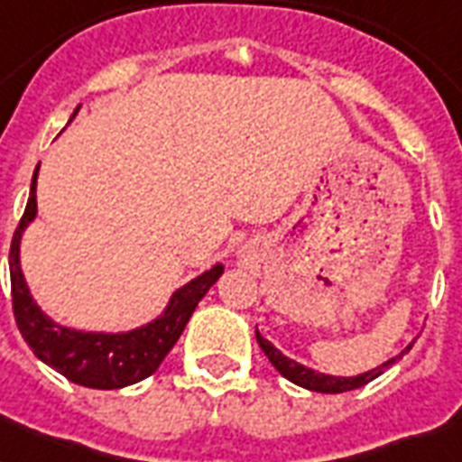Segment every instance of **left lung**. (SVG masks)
I'll use <instances>...</instances> for the list:
<instances>
[{
	"instance_id": "obj_1",
	"label": "left lung",
	"mask_w": 462,
	"mask_h": 462,
	"mask_svg": "<svg viewBox=\"0 0 462 462\" xmlns=\"http://www.w3.org/2000/svg\"><path fill=\"white\" fill-rule=\"evenodd\" d=\"M256 340H259L261 350H263V355L268 357V362L278 369V372L285 376L288 381H292V383H297V386L302 388H309V391H319V393H345V391H355V388H362L365 383H369V381H374L376 376H381V374L386 372L388 366L395 365V359H401L405 352L412 347L415 343H410L405 350L401 352V355H395L393 359H388V362H383V365H379L376 369H369V372L365 374H357V376H330V374H321V372H314V369H309V366L300 365V362H295V359L285 357L278 347H275L273 343H268L266 337L261 336L259 330H256Z\"/></svg>"
}]
</instances>
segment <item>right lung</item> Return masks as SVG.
Instances as JSON below:
<instances>
[{
    "mask_svg": "<svg viewBox=\"0 0 462 462\" xmlns=\"http://www.w3.org/2000/svg\"><path fill=\"white\" fill-rule=\"evenodd\" d=\"M71 117H76V112ZM38 167L32 172L31 196L25 203L23 217L14 232L9 252L11 302H14L18 330L35 357L79 386L100 388V391L132 386L136 381L151 376L167 357V352L172 350L203 295L223 275V263H216L210 271L177 290L170 297L165 311L141 328L126 333H93V330H74L54 323L50 316L42 314V309L31 297L18 259L23 230L38 213V201H35Z\"/></svg>",
    "mask_w": 462,
    "mask_h": 462,
    "instance_id": "add662e5",
    "label": "right lung"
}]
</instances>
